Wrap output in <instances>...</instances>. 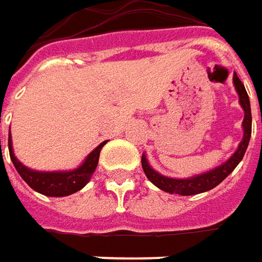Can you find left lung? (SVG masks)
<instances>
[{
  "label": "left lung",
  "instance_id": "8db88e82",
  "mask_svg": "<svg viewBox=\"0 0 262 262\" xmlns=\"http://www.w3.org/2000/svg\"><path fill=\"white\" fill-rule=\"evenodd\" d=\"M233 81L236 85V90L238 93V99H240V105L245 111V118H243V139L238 145V149L230 157L228 162L221 164L220 167L202 173L199 177L188 178V179H173V178H166L157 173L154 169L149 167V164L146 162L145 156H142V169L145 172L146 178L160 190L170 194H181V195H192V194H200V192L209 191L212 188H215L218 184H221L225 178L228 177L237 166L240 160L243 159L246 148L249 145V139H251V132H252V116H251V103H249V96L246 93V89L243 83L240 81L237 74L234 72Z\"/></svg>",
  "mask_w": 262,
  "mask_h": 262
}]
</instances>
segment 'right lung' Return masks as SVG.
I'll return each instance as SVG.
<instances>
[{
	"label": "right lung",
	"mask_w": 262,
	"mask_h": 262,
	"mask_svg": "<svg viewBox=\"0 0 262 262\" xmlns=\"http://www.w3.org/2000/svg\"><path fill=\"white\" fill-rule=\"evenodd\" d=\"M106 144L102 142L99 146H96L84 160V163L70 172H35L28 167H25L22 163L19 162L11 148V136L8 135V151H10V159L14 164L16 170L22 177L25 182L35 191L41 192L49 197H63L70 195L72 192L80 191L89 179L92 178L98 162H99V154L102 146Z\"/></svg>",
	"instance_id": "1"
}]
</instances>
